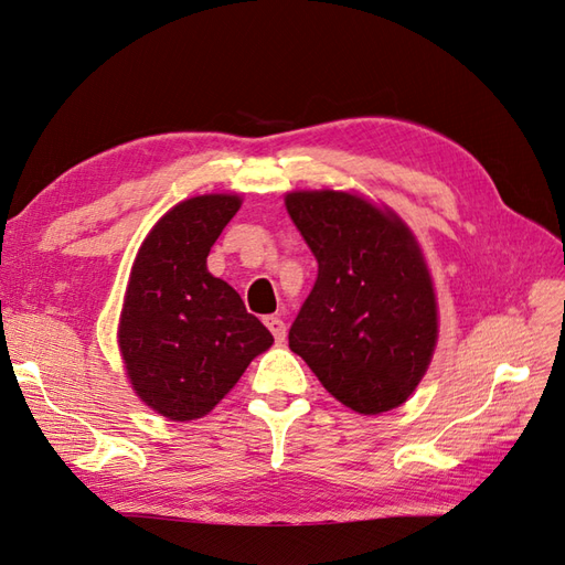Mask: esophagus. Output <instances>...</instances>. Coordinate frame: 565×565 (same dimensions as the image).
<instances>
[{
  "mask_svg": "<svg viewBox=\"0 0 565 565\" xmlns=\"http://www.w3.org/2000/svg\"><path fill=\"white\" fill-rule=\"evenodd\" d=\"M264 322H266V328L270 330L273 339H276L278 344H282L285 337H287V328H285V322H282L280 318H276V316H266V318H264Z\"/></svg>",
  "mask_w": 565,
  "mask_h": 565,
  "instance_id": "34e87169",
  "label": "esophagus"
}]
</instances>
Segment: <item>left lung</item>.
<instances>
[{
    "label": "left lung",
    "mask_w": 565,
    "mask_h": 565,
    "mask_svg": "<svg viewBox=\"0 0 565 565\" xmlns=\"http://www.w3.org/2000/svg\"><path fill=\"white\" fill-rule=\"evenodd\" d=\"M285 207L318 262L289 349L355 413L403 405L438 339L434 282L415 235L391 210L344 191H295Z\"/></svg>",
    "instance_id": "obj_1"
}]
</instances>
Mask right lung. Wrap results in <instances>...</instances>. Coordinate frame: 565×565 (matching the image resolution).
<instances>
[{
  "mask_svg": "<svg viewBox=\"0 0 565 565\" xmlns=\"http://www.w3.org/2000/svg\"><path fill=\"white\" fill-rule=\"evenodd\" d=\"M241 204L226 193L179 202L134 259L119 353L139 398L167 419L207 415L273 344L241 295L207 270V254Z\"/></svg>",
  "mask_w": 565,
  "mask_h": 565,
  "instance_id": "right-lung-1",
  "label": "right lung"
}]
</instances>
